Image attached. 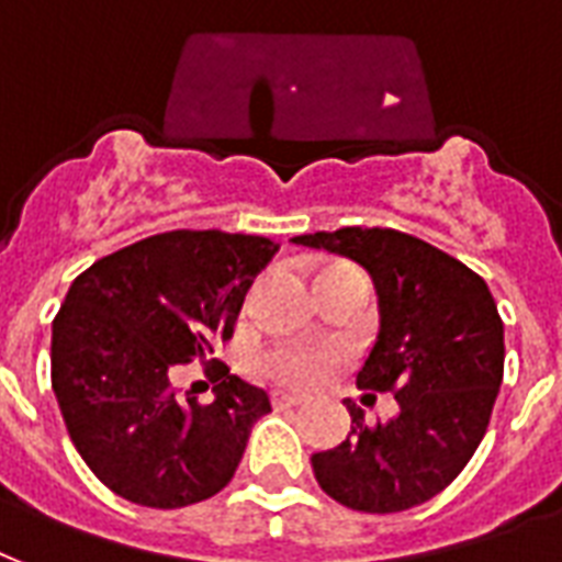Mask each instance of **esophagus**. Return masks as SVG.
I'll return each mask as SVG.
<instances>
[{"mask_svg":"<svg viewBox=\"0 0 562 562\" xmlns=\"http://www.w3.org/2000/svg\"><path fill=\"white\" fill-rule=\"evenodd\" d=\"M305 403V396L302 394H290V391H276L272 394V406L276 408H293V406H302Z\"/></svg>","mask_w":562,"mask_h":562,"instance_id":"esophagus-1","label":"esophagus"}]
</instances>
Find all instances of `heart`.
<instances>
[{
    "label": "heart",
    "instance_id": "heart-1",
    "mask_svg": "<svg viewBox=\"0 0 562 562\" xmlns=\"http://www.w3.org/2000/svg\"><path fill=\"white\" fill-rule=\"evenodd\" d=\"M331 358L335 356L326 349L293 346V349H281L276 356H269V370L286 385H314L328 373Z\"/></svg>",
    "mask_w": 562,
    "mask_h": 562
}]
</instances>
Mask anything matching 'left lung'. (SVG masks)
Masks as SVG:
<instances>
[{"mask_svg": "<svg viewBox=\"0 0 562 562\" xmlns=\"http://www.w3.org/2000/svg\"><path fill=\"white\" fill-rule=\"evenodd\" d=\"M364 266L379 302L376 344L358 387L391 391V420L364 424L346 400L344 445L311 457L319 488L358 513H403L436 497L474 457L504 379V323L483 278L457 257L391 227L296 236Z\"/></svg>", "mask_w": 562, "mask_h": 562, "instance_id": "1", "label": "left lung"}]
</instances>
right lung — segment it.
<instances>
[{
  "instance_id": "add662e5",
  "label": "right lung",
  "mask_w": 562,
  "mask_h": 562,
  "mask_svg": "<svg viewBox=\"0 0 562 562\" xmlns=\"http://www.w3.org/2000/svg\"><path fill=\"white\" fill-rule=\"evenodd\" d=\"M278 243L168 231L97 260L53 319V391L70 441L97 480L138 506L180 509L231 483L263 387L227 376L213 403L177 400V364L206 361Z\"/></svg>"
}]
</instances>
